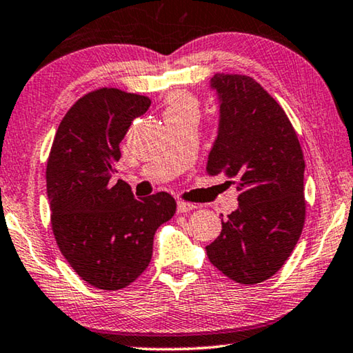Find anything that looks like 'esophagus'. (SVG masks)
<instances>
[{
    "mask_svg": "<svg viewBox=\"0 0 353 353\" xmlns=\"http://www.w3.org/2000/svg\"><path fill=\"white\" fill-rule=\"evenodd\" d=\"M196 209V205L192 203H183V201H177V212L179 214H187V212H192Z\"/></svg>",
    "mask_w": 353,
    "mask_h": 353,
    "instance_id": "obj_1",
    "label": "esophagus"
}]
</instances>
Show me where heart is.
I'll return each mask as SVG.
<instances>
[{
	"instance_id": "b5f03b06",
	"label": "heart",
	"mask_w": 353,
	"mask_h": 353,
	"mask_svg": "<svg viewBox=\"0 0 353 353\" xmlns=\"http://www.w3.org/2000/svg\"><path fill=\"white\" fill-rule=\"evenodd\" d=\"M199 113V105L196 97L187 91H172L165 100V116H196Z\"/></svg>"
}]
</instances>
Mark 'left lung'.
I'll return each mask as SVG.
<instances>
[{
    "label": "left lung",
    "mask_w": 353,
    "mask_h": 353,
    "mask_svg": "<svg viewBox=\"0 0 353 353\" xmlns=\"http://www.w3.org/2000/svg\"><path fill=\"white\" fill-rule=\"evenodd\" d=\"M218 135L209 176L236 183L239 207L221 220L207 257L223 275L257 284L284 265L305 225V160L297 133L279 103L247 75L216 74Z\"/></svg>",
    "instance_id": "1"
}]
</instances>
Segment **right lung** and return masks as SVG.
<instances>
[{
  "label": "right lung",
  "mask_w": 353,
  "mask_h": 353,
  "mask_svg": "<svg viewBox=\"0 0 353 353\" xmlns=\"http://www.w3.org/2000/svg\"><path fill=\"white\" fill-rule=\"evenodd\" d=\"M150 99L100 88L78 99L56 130L47 161L52 229L61 253L83 281L117 290L146 270L154 236L176 214L160 192L135 199L122 181L111 185L119 143Z\"/></svg>",
  "instance_id": "add662e5"
}]
</instances>
